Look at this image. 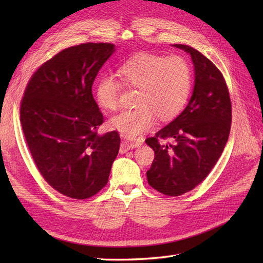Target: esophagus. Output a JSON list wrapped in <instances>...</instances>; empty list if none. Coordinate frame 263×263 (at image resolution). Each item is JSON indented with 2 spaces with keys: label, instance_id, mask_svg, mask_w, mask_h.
<instances>
[{
  "label": "esophagus",
  "instance_id": "obj_1",
  "mask_svg": "<svg viewBox=\"0 0 263 263\" xmlns=\"http://www.w3.org/2000/svg\"><path fill=\"white\" fill-rule=\"evenodd\" d=\"M142 140H136V141H128V140H123L121 143V147H120V153L121 154H124L126 152H128L130 149L133 148H137V147H140L142 144Z\"/></svg>",
  "mask_w": 263,
  "mask_h": 263
}]
</instances>
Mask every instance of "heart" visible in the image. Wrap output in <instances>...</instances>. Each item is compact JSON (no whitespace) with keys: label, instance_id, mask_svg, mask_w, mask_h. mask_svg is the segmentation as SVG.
Wrapping results in <instances>:
<instances>
[{"label":"heart","instance_id":"1","mask_svg":"<svg viewBox=\"0 0 263 263\" xmlns=\"http://www.w3.org/2000/svg\"><path fill=\"white\" fill-rule=\"evenodd\" d=\"M125 85L139 88L138 108L125 109L109 120V126L127 139H137L155 124L175 117L185 106L192 88V72L185 59L140 54L119 70ZM122 83L113 74H104L96 85V99L105 109L119 106Z\"/></svg>","mask_w":263,"mask_h":263}]
</instances>
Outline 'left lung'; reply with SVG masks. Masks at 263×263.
<instances>
[{
	"label": "left lung",
	"mask_w": 263,
	"mask_h": 263,
	"mask_svg": "<svg viewBox=\"0 0 263 263\" xmlns=\"http://www.w3.org/2000/svg\"><path fill=\"white\" fill-rule=\"evenodd\" d=\"M173 46L191 57L194 87L182 113L146 140L155 152L147 178L158 192L177 197L202 182L219 159L230 137L232 104L224 77L210 60L187 45ZM166 137L173 143L159 142Z\"/></svg>",
	"instance_id": "1"
}]
</instances>
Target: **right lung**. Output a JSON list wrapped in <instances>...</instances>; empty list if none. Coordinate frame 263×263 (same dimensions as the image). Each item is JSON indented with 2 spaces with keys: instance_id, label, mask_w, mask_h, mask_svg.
<instances>
[{
  "instance_id": "add662e5",
  "label": "right lung",
  "mask_w": 263,
  "mask_h": 263,
  "mask_svg": "<svg viewBox=\"0 0 263 263\" xmlns=\"http://www.w3.org/2000/svg\"><path fill=\"white\" fill-rule=\"evenodd\" d=\"M115 51L107 43L63 49L32 74L22 98L20 120L33 161L65 197L82 200L98 193L119 154V133H97L104 117L91 91Z\"/></svg>"
}]
</instances>
